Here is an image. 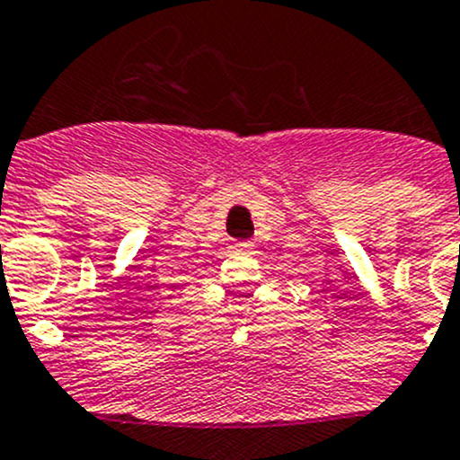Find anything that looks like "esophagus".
Masks as SVG:
<instances>
[{"instance_id":"1","label":"esophagus","mask_w":460,"mask_h":460,"mask_svg":"<svg viewBox=\"0 0 460 460\" xmlns=\"http://www.w3.org/2000/svg\"><path fill=\"white\" fill-rule=\"evenodd\" d=\"M234 251H237V252H251L252 243L251 242H242V243H237V246H234Z\"/></svg>"}]
</instances>
